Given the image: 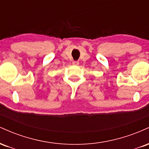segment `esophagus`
Returning <instances> with one entry per match:
<instances>
[{"label": "esophagus", "mask_w": 149, "mask_h": 149, "mask_svg": "<svg viewBox=\"0 0 149 149\" xmlns=\"http://www.w3.org/2000/svg\"><path fill=\"white\" fill-rule=\"evenodd\" d=\"M78 64H79V61H73V65H78Z\"/></svg>", "instance_id": "obj_1"}]
</instances>
